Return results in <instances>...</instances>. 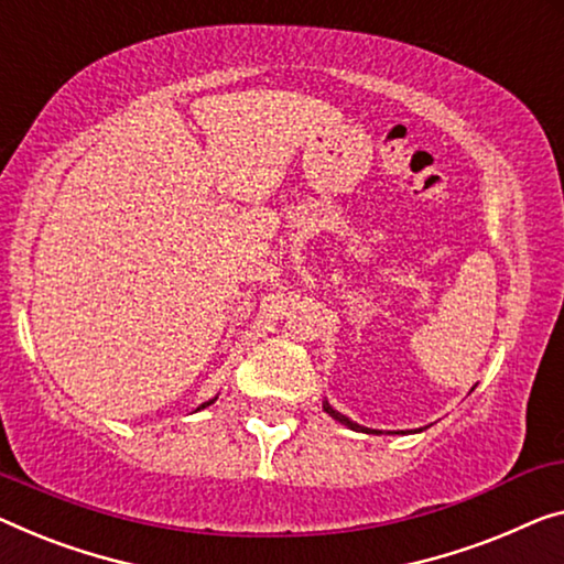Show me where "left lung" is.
Returning <instances> with one entry per match:
<instances>
[{
  "label": "left lung",
  "instance_id": "1",
  "mask_svg": "<svg viewBox=\"0 0 564 564\" xmlns=\"http://www.w3.org/2000/svg\"><path fill=\"white\" fill-rule=\"evenodd\" d=\"M324 410H326V413H329L332 417H336V420H339V423H344V425H347V427H351V431H367V427H362V425H357V423H351V420H349V417H344V415H339V413H336V410H332V408H329V402H324Z\"/></svg>",
  "mask_w": 564,
  "mask_h": 564
}]
</instances>
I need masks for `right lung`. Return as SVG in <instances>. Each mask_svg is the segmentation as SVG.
<instances>
[{"label": "right lung", "mask_w": 564, "mask_h": 564, "mask_svg": "<svg viewBox=\"0 0 564 564\" xmlns=\"http://www.w3.org/2000/svg\"><path fill=\"white\" fill-rule=\"evenodd\" d=\"M209 405V402H205V405H202V408H207Z\"/></svg>", "instance_id": "right-lung-1"}]
</instances>
